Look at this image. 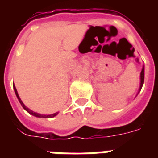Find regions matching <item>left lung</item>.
Listing matches in <instances>:
<instances>
[{
  "label": "left lung",
  "instance_id": "1",
  "mask_svg": "<svg viewBox=\"0 0 158 158\" xmlns=\"http://www.w3.org/2000/svg\"><path fill=\"white\" fill-rule=\"evenodd\" d=\"M143 84H144V66H143L142 70H141V72H140V85H139V90L141 89V88H142Z\"/></svg>",
  "mask_w": 158,
  "mask_h": 158
}]
</instances>
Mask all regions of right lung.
I'll return each instance as SVG.
<instances>
[{"mask_svg":"<svg viewBox=\"0 0 158 158\" xmlns=\"http://www.w3.org/2000/svg\"><path fill=\"white\" fill-rule=\"evenodd\" d=\"M13 89H14V91H15L16 96H17V97H18V99H19L20 104L22 105V106L23 107V109H25L26 111H27V112L29 113V114H31V115H33V116H35V117H37V118H54V117L57 115V113H53V114H50V115H42V114H40V113H35V112H33L32 110H30V109H29L28 107H26L25 105L23 103L22 100L20 99V97H19V93H18V91H17V89H16L14 84H13Z\"/></svg>","mask_w":158,"mask_h":158,"instance_id":"add662e5","label":"right lung"}]
</instances>
